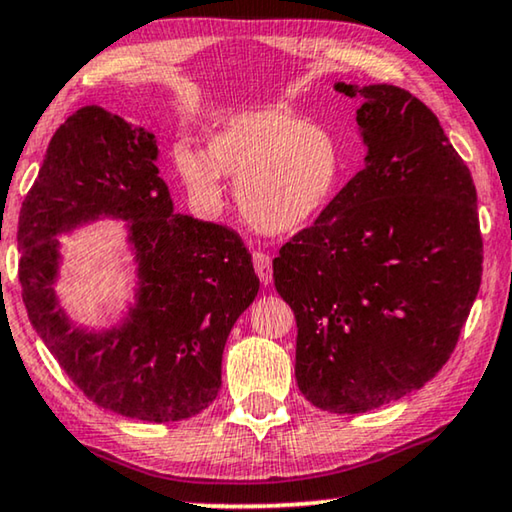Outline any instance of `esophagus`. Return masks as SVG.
Here are the masks:
<instances>
[{
	"label": "esophagus",
	"mask_w": 512,
	"mask_h": 512,
	"mask_svg": "<svg viewBox=\"0 0 512 512\" xmlns=\"http://www.w3.org/2000/svg\"><path fill=\"white\" fill-rule=\"evenodd\" d=\"M254 270L258 274V279H261L263 286L272 281V258L263 254V251H256L254 254Z\"/></svg>",
	"instance_id": "obj_1"
}]
</instances>
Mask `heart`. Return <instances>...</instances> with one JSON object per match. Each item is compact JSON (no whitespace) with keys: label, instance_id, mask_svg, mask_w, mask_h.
Returning <instances> with one entry per match:
<instances>
[{"label":"heart","instance_id":"1","mask_svg":"<svg viewBox=\"0 0 512 512\" xmlns=\"http://www.w3.org/2000/svg\"><path fill=\"white\" fill-rule=\"evenodd\" d=\"M174 164L196 199L222 201V176L238 183V203L251 226L293 233L309 226L336 192L341 151L327 128L281 109H249L226 119L206 153L180 141Z\"/></svg>","mask_w":512,"mask_h":512}]
</instances>
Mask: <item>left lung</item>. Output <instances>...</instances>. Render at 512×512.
Returning <instances> with one entry per match:
<instances>
[{"label": "left lung", "mask_w": 512, "mask_h": 512, "mask_svg": "<svg viewBox=\"0 0 512 512\" xmlns=\"http://www.w3.org/2000/svg\"><path fill=\"white\" fill-rule=\"evenodd\" d=\"M364 98L366 167L274 258L297 320L295 380L334 414L421 389L453 355L483 274L476 187L439 119L391 84Z\"/></svg>", "instance_id": "obj_1"}]
</instances>
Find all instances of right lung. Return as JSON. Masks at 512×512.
<instances>
[{"instance_id":"right-lung-1","label":"right lung","mask_w":512,"mask_h":512,"mask_svg":"<svg viewBox=\"0 0 512 512\" xmlns=\"http://www.w3.org/2000/svg\"><path fill=\"white\" fill-rule=\"evenodd\" d=\"M155 160L153 132L96 105L77 109L22 201L18 277L31 325L86 398L128 419L171 423L217 398L226 338L258 277L233 229L176 215ZM100 214L131 222L142 281L129 320L93 335L56 306L53 235Z\"/></svg>"}]
</instances>
